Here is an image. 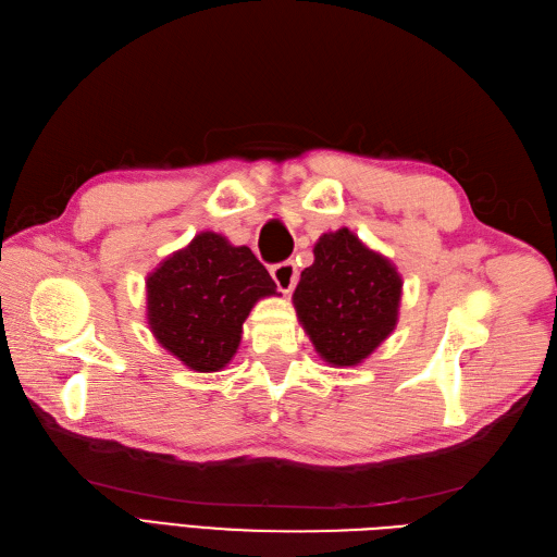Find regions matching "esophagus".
<instances>
[{"label":"esophagus","instance_id":"34e87169","mask_svg":"<svg viewBox=\"0 0 557 557\" xmlns=\"http://www.w3.org/2000/svg\"><path fill=\"white\" fill-rule=\"evenodd\" d=\"M272 278L276 281L281 293H285V295L293 293L295 283H297V267H295V262L293 260H285V262L274 264L272 267Z\"/></svg>","mask_w":557,"mask_h":557}]
</instances>
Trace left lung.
I'll list each match as a JSON object with an SVG mask.
<instances>
[{"label":"left lung","mask_w":557,"mask_h":557,"mask_svg":"<svg viewBox=\"0 0 557 557\" xmlns=\"http://www.w3.org/2000/svg\"><path fill=\"white\" fill-rule=\"evenodd\" d=\"M313 258L293 295L297 318L320 358L356 367L393 334L401 276L348 227L323 234Z\"/></svg>","instance_id":"1"}]
</instances>
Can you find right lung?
I'll use <instances>...</instances> for the list:
<instances>
[{
	"instance_id": "obj_1",
	"label": "right lung",
	"mask_w": 557,
	"mask_h": 557,
	"mask_svg": "<svg viewBox=\"0 0 557 557\" xmlns=\"http://www.w3.org/2000/svg\"><path fill=\"white\" fill-rule=\"evenodd\" d=\"M276 283L248 246L223 234L197 237L146 278L148 325L160 346L195 372H221L242 342L244 320Z\"/></svg>"
}]
</instances>
